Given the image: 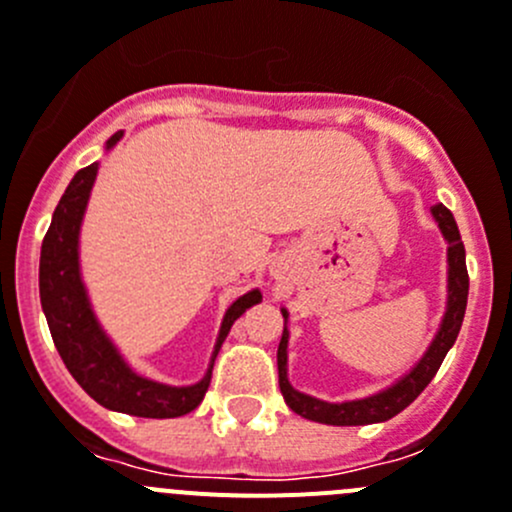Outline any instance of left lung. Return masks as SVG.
<instances>
[{"label":"left lung","instance_id":"obj_1","mask_svg":"<svg viewBox=\"0 0 512 512\" xmlns=\"http://www.w3.org/2000/svg\"><path fill=\"white\" fill-rule=\"evenodd\" d=\"M433 217L435 222H438L443 237L448 240V307H445L438 335L430 342V347L425 350V355L420 357L418 365H415L408 375L400 377L395 385H390L388 390H380V393L370 395V398L350 400V403H325V400L312 398V395H305L300 393V390L292 388L290 380H287V337H290V332H287V310H282L285 327H282V340L280 347H277V372H280L282 398H285L287 408H290L292 413L325 425L385 423V420L403 413V410L428 388V382L433 380L435 372L443 365L448 350L455 345V340H458L460 325H463L465 317V305H468L470 285L468 267H465V247L463 240H460V230L458 225H455L453 212L443 205H435Z\"/></svg>","mask_w":512,"mask_h":512}]
</instances>
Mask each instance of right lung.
I'll use <instances>...</instances> for the list:
<instances>
[{"instance_id": "add662e5", "label": "right lung", "mask_w": 512, "mask_h": 512, "mask_svg": "<svg viewBox=\"0 0 512 512\" xmlns=\"http://www.w3.org/2000/svg\"><path fill=\"white\" fill-rule=\"evenodd\" d=\"M122 135L124 132H117L109 137L107 150H112L122 140ZM97 170L99 162H94L72 177L42 242L39 300H42L54 347L62 355L74 380L82 385L84 393L104 408L137 415V418H180V415L192 413L202 403L207 388H210L212 365H215V357L232 322L247 307L257 305L262 295L260 290H250L227 307L210 367L200 382L185 385V388H172V385H162V382L137 375L99 327L92 305H89L87 290H84L82 275H79V227H82Z\"/></svg>"}]
</instances>
